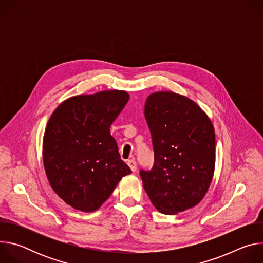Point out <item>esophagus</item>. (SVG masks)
<instances>
[{
	"mask_svg": "<svg viewBox=\"0 0 263 263\" xmlns=\"http://www.w3.org/2000/svg\"><path fill=\"white\" fill-rule=\"evenodd\" d=\"M128 165L130 166V168H131L132 172H135V171L137 170V163H136V161H135L134 159H130V160L128 161Z\"/></svg>",
	"mask_w": 263,
	"mask_h": 263,
	"instance_id": "esophagus-1",
	"label": "esophagus"
}]
</instances>
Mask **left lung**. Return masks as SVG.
I'll return each instance as SVG.
<instances>
[{"label":"left lung","instance_id":"1","mask_svg":"<svg viewBox=\"0 0 263 263\" xmlns=\"http://www.w3.org/2000/svg\"><path fill=\"white\" fill-rule=\"evenodd\" d=\"M154 164L140 170L147 197L164 214L196 206L206 195L214 171V129L204 111L183 96L160 91L146 99Z\"/></svg>","mask_w":263,"mask_h":263}]
</instances>
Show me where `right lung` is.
<instances>
[{
  "label": "right lung",
  "instance_id": "add662e5",
  "mask_svg": "<svg viewBox=\"0 0 263 263\" xmlns=\"http://www.w3.org/2000/svg\"><path fill=\"white\" fill-rule=\"evenodd\" d=\"M128 100L122 90L73 97L48 122L43 144L46 174L54 192L74 209L97 210L131 174L110 134Z\"/></svg>",
  "mask_w": 263,
  "mask_h": 263
}]
</instances>
